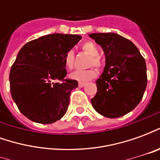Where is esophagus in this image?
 Listing matches in <instances>:
<instances>
[{"label":"esophagus","mask_w":160,"mask_h":160,"mask_svg":"<svg viewBox=\"0 0 160 160\" xmlns=\"http://www.w3.org/2000/svg\"><path fill=\"white\" fill-rule=\"evenodd\" d=\"M78 86H79V87H84L85 86H86V83H83V82H79V84H78Z\"/></svg>","instance_id":"obj_1"}]
</instances>
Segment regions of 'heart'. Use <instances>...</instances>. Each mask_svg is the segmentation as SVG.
Returning <instances> with one entry per match:
<instances>
[{"label": "heart", "instance_id": "obj_1", "mask_svg": "<svg viewBox=\"0 0 160 160\" xmlns=\"http://www.w3.org/2000/svg\"><path fill=\"white\" fill-rule=\"evenodd\" d=\"M82 49L84 52L92 56L90 61V65H95L96 67H100L101 62L99 58L98 57L99 55V50L97 46L93 42H85L82 45ZM73 62H74V54L73 50L68 51L64 57V64L67 69H72L73 68ZM97 76V71L95 68H89L87 70H76L72 73H70L69 77L73 80H76L79 82H87L92 80Z\"/></svg>", "mask_w": 160, "mask_h": 160}]
</instances>
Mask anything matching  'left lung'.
Masks as SVG:
<instances>
[{"label":"left lung","instance_id":"8db88e82","mask_svg":"<svg viewBox=\"0 0 160 160\" xmlns=\"http://www.w3.org/2000/svg\"><path fill=\"white\" fill-rule=\"evenodd\" d=\"M102 47L105 66L96 80L97 93L91 99L94 110L105 118H117L137 106L147 87L144 58L130 40L114 32L91 33Z\"/></svg>","mask_w":160,"mask_h":160}]
</instances>
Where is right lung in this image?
<instances>
[{
    "mask_svg": "<svg viewBox=\"0 0 160 160\" xmlns=\"http://www.w3.org/2000/svg\"><path fill=\"white\" fill-rule=\"evenodd\" d=\"M80 39V35L54 33L30 41L19 50L10 70V92L28 119L48 124L65 115L78 82L64 80V57ZM56 79L63 82H54Z\"/></svg>",
    "mask_w": 160,
    "mask_h": 160,
    "instance_id": "right-lung-1",
    "label": "right lung"
}]
</instances>
